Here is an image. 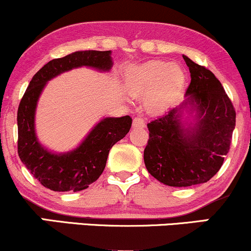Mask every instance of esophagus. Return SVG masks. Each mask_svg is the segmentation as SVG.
<instances>
[{"instance_id": "1", "label": "esophagus", "mask_w": 251, "mask_h": 251, "mask_svg": "<svg viewBox=\"0 0 251 251\" xmlns=\"http://www.w3.org/2000/svg\"><path fill=\"white\" fill-rule=\"evenodd\" d=\"M145 125V120L140 117H135L133 119V126L134 127H142V126Z\"/></svg>"}]
</instances>
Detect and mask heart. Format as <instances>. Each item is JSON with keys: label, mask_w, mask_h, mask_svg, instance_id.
I'll list each match as a JSON object with an SVG mask.
<instances>
[{"label": "heart", "mask_w": 251, "mask_h": 251, "mask_svg": "<svg viewBox=\"0 0 251 251\" xmlns=\"http://www.w3.org/2000/svg\"><path fill=\"white\" fill-rule=\"evenodd\" d=\"M185 81V73L177 63L153 60L128 68L126 87L133 96H145L149 111L159 112L168 108L178 96Z\"/></svg>", "instance_id": "b5f03b06"}]
</instances>
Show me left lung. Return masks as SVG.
Listing matches in <instances>:
<instances>
[{"instance_id": "obj_1", "label": "left lung", "mask_w": 251, "mask_h": 251, "mask_svg": "<svg viewBox=\"0 0 251 251\" xmlns=\"http://www.w3.org/2000/svg\"><path fill=\"white\" fill-rule=\"evenodd\" d=\"M191 82L183 104L196 108L194 128L181 126L180 107L172 108L148 124L149 140L144 162L155 179L169 186L185 188L206 183L220 171L230 150L236 111L220 80L204 66L183 55Z\"/></svg>"}]
</instances>
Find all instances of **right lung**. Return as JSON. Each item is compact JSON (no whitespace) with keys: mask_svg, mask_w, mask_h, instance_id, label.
<instances>
[{"mask_svg":"<svg viewBox=\"0 0 251 251\" xmlns=\"http://www.w3.org/2000/svg\"><path fill=\"white\" fill-rule=\"evenodd\" d=\"M88 66L100 71L112 67L111 50H82L46 63L25 89L17 109V153L25 166L45 188L53 191H81L102 174L108 152L128 133L132 118H105L91 131L79 148L54 154L40 145L34 128L36 102L48 80L72 68Z\"/></svg>","mask_w":251,"mask_h":251,"instance_id":"add662e5","label":"right lung"}]
</instances>
